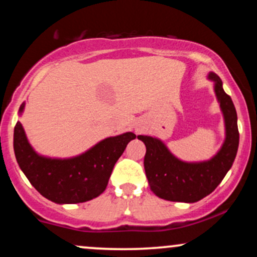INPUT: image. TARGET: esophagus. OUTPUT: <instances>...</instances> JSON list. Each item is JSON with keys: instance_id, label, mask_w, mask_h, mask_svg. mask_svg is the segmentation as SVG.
<instances>
[{"instance_id": "34e87169", "label": "esophagus", "mask_w": 257, "mask_h": 257, "mask_svg": "<svg viewBox=\"0 0 257 257\" xmlns=\"http://www.w3.org/2000/svg\"><path fill=\"white\" fill-rule=\"evenodd\" d=\"M137 131H140V129H139V128H138V129H137Z\"/></svg>"}]
</instances>
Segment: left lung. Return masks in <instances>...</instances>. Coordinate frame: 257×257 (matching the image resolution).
<instances>
[{
  "instance_id": "1",
  "label": "left lung",
  "mask_w": 257,
  "mask_h": 257,
  "mask_svg": "<svg viewBox=\"0 0 257 257\" xmlns=\"http://www.w3.org/2000/svg\"><path fill=\"white\" fill-rule=\"evenodd\" d=\"M208 79L214 82V91L225 122V140L220 150L208 161L185 162L169 151L161 139L138 135L146 146L144 167L150 188L156 196L170 202L194 203L210 194L231 169L238 145L239 132L237 112L231 96L222 88V81L215 72Z\"/></svg>"
}]
</instances>
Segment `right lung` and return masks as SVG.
<instances>
[{
    "label": "right lung",
    "instance_id": "1",
    "mask_svg": "<svg viewBox=\"0 0 257 257\" xmlns=\"http://www.w3.org/2000/svg\"><path fill=\"white\" fill-rule=\"evenodd\" d=\"M25 102L19 107V116ZM137 135L132 132L106 138L89 150L70 158L40 155L29 143L24 126H14L13 147L18 164L44 198L57 204H75L96 198L105 191L112 169Z\"/></svg>",
    "mask_w": 257,
    "mask_h": 257
}]
</instances>
